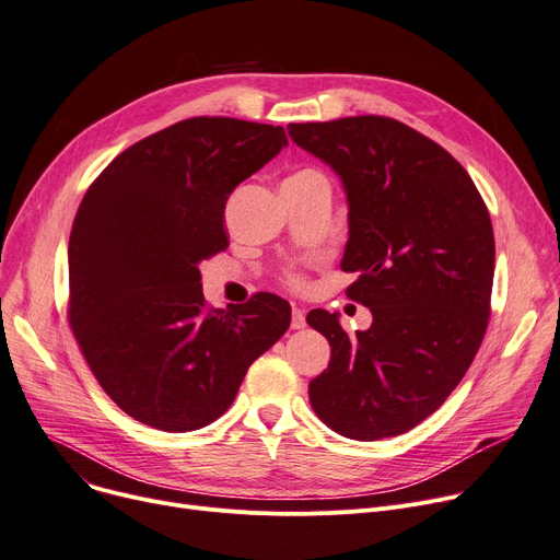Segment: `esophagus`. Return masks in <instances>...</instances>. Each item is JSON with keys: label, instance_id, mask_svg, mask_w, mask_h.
Segmentation results:
<instances>
[{"label": "esophagus", "instance_id": "1", "mask_svg": "<svg viewBox=\"0 0 560 560\" xmlns=\"http://www.w3.org/2000/svg\"><path fill=\"white\" fill-rule=\"evenodd\" d=\"M290 326H292V328H296V330L306 326V313H304L302 308L292 306V322H290Z\"/></svg>", "mask_w": 560, "mask_h": 560}]
</instances>
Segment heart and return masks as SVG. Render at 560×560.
I'll return each mask as SVG.
<instances>
[{
    "label": "heart",
    "instance_id": "1",
    "mask_svg": "<svg viewBox=\"0 0 560 560\" xmlns=\"http://www.w3.org/2000/svg\"><path fill=\"white\" fill-rule=\"evenodd\" d=\"M304 173H315V171H302V173H296V175H304ZM288 281H290V285H296V288H300V285L304 283L300 275H290V277H288Z\"/></svg>",
    "mask_w": 560,
    "mask_h": 560
}]
</instances>
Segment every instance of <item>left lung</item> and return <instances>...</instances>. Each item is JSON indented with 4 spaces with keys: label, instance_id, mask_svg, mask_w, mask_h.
<instances>
[{
    "label": "left lung",
    "instance_id": "8db88e82",
    "mask_svg": "<svg viewBox=\"0 0 560 560\" xmlns=\"http://www.w3.org/2000/svg\"><path fill=\"white\" fill-rule=\"evenodd\" d=\"M290 139L328 164L349 202L340 268L371 311L349 335L338 313L306 322L330 345L308 385L315 415L355 441L396 436L443 405L489 326L495 241L487 205L439 143L389 117L290 124Z\"/></svg>",
    "mask_w": 560,
    "mask_h": 560
}]
</instances>
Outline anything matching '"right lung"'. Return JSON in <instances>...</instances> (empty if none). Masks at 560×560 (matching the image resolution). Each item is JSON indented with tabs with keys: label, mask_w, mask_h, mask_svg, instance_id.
<instances>
[{
	"label": "right lung",
	"mask_w": 560,
	"mask_h": 560,
	"mask_svg": "<svg viewBox=\"0 0 560 560\" xmlns=\"http://www.w3.org/2000/svg\"><path fill=\"white\" fill-rule=\"evenodd\" d=\"M283 145L281 126L194 117L130 145L88 189L69 236V324L135 421L209 425L288 330L290 304L270 292L207 308L198 270L230 245L232 191Z\"/></svg>",
	"instance_id": "add662e5"
}]
</instances>
